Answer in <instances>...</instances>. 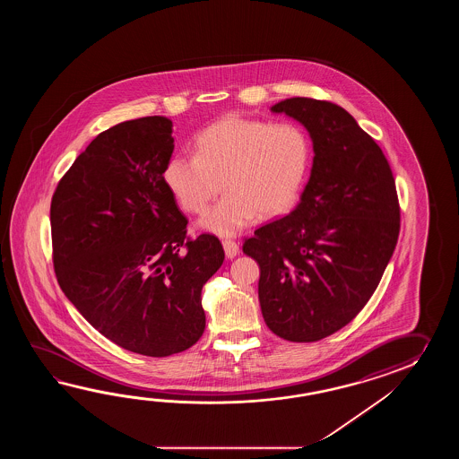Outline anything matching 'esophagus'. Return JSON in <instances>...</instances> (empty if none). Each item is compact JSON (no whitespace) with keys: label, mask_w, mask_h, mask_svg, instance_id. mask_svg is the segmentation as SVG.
<instances>
[{"label":"esophagus","mask_w":459,"mask_h":459,"mask_svg":"<svg viewBox=\"0 0 459 459\" xmlns=\"http://www.w3.org/2000/svg\"><path fill=\"white\" fill-rule=\"evenodd\" d=\"M223 249H225L226 257L228 259H233L239 253V246L231 241V239H225L223 241Z\"/></svg>","instance_id":"34e87169"}]
</instances>
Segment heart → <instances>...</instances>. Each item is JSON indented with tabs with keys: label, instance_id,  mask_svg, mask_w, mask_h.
Here are the masks:
<instances>
[{
	"label": "heart",
	"instance_id": "heart-1",
	"mask_svg": "<svg viewBox=\"0 0 459 459\" xmlns=\"http://www.w3.org/2000/svg\"><path fill=\"white\" fill-rule=\"evenodd\" d=\"M308 166L310 143L300 127L228 115L196 134L195 156L169 157L164 182L188 213L205 212L223 182L226 195L200 226L233 236L257 215H281L292 205Z\"/></svg>",
	"mask_w": 459,
	"mask_h": 459
}]
</instances>
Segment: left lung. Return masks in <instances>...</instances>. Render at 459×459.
I'll return each mask as SVG.
<instances>
[{
  "mask_svg": "<svg viewBox=\"0 0 459 459\" xmlns=\"http://www.w3.org/2000/svg\"><path fill=\"white\" fill-rule=\"evenodd\" d=\"M302 123L313 166L299 205L243 244L259 264L264 322L287 342L342 330L381 282L400 231L389 162L356 119L332 101L287 98L271 108Z\"/></svg>",
  "mask_w": 459,
  "mask_h": 459,
  "instance_id": "left-lung-1",
  "label": "left lung"
}]
</instances>
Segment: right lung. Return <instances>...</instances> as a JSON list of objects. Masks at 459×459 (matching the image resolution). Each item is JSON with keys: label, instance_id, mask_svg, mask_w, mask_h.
Instances as JSON below:
<instances>
[{"label": "right lung", "instance_id": "right-lung-1", "mask_svg": "<svg viewBox=\"0 0 459 459\" xmlns=\"http://www.w3.org/2000/svg\"><path fill=\"white\" fill-rule=\"evenodd\" d=\"M172 152L169 117L119 123L75 159L50 204L62 292L105 338L151 358L200 340L202 289L225 261L213 234L186 236L164 182Z\"/></svg>", "mask_w": 459, "mask_h": 459}]
</instances>
